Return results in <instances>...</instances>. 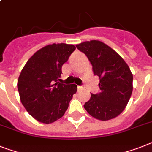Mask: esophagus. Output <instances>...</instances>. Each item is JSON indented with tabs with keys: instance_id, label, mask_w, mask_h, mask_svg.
I'll use <instances>...</instances> for the list:
<instances>
[{
	"instance_id": "34e87169",
	"label": "esophagus",
	"mask_w": 152,
	"mask_h": 152,
	"mask_svg": "<svg viewBox=\"0 0 152 152\" xmlns=\"http://www.w3.org/2000/svg\"><path fill=\"white\" fill-rule=\"evenodd\" d=\"M77 88H78V91H80V90H83V87H81V86H78V87H77Z\"/></svg>"
}]
</instances>
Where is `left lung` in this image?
Wrapping results in <instances>:
<instances>
[{
  "mask_svg": "<svg viewBox=\"0 0 152 152\" xmlns=\"http://www.w3.org/2000/svg\"><path fill=\"white\" fill-rule=\"evenodd\" d=\"M87 55L95 76H99L100 93L91 94L84 108L91 116L102 121L114 119L120 115L131 97L133 74L120 55L99 40L76 44Z\"/></svg>",
  "mask_w": 152,
  "mask_h": 152,
  "instance_id": "obj_1",
  "label": "left lung"
}]
</instances>
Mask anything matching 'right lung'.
<instances>
[{"instance_id": "right-lung-1", "label": "right lung", "mask_w": 152, "mask_h": 152, "mask_svg": "<svg viewBox=\"0 0 152 152\" xmlns=\"http://www.w3.org/2000/svg\"><path fill=\"white\" fill-rule=\"evenodd\" d=\"M76 48L72 44H49L38 50L27 61L18 80V90L26 110L40 123H54L63 116L76 84L58 82L61 67Z\"/></svg>"}]
</instances>
